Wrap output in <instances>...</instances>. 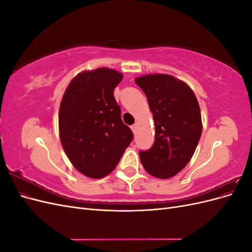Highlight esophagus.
<instances>
[{"label": "esophagus", "mask_w": 252, "mask_h": 252, "mask_svg": "<svg viewBox=\"0 0 252 252\" xmlns=\"http://www.w3.org/2000/svg\"><path fill=\"white\" fill-rule=\"evenodd\" d=\"M130 128H131L132 132H133V133H135V131H136V124H133V125L130 127Z\"/></svg>", "instance_id": "esophagus-1"}]
</instances>
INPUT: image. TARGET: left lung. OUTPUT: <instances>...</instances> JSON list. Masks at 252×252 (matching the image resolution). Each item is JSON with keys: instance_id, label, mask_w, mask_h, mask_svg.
Masks as SVG:
<instances>
[{"instance_id": "1", "label": "left lung", "mask_w": 252, "mask_h": 252, "mask_svg": "<svg viewBox=\"0 0 252 252\" xmlns=\"http://www.w3.org/2000/svg\"><path fill=\"white\" fill-rule=\"evenodd\" d=\"M134 81L146 94L156 127L154 145L140 150L142 165L156 178H171L188 164L200 141L199 103L187 84L172 75L148 74Z\"/></svg>"}]
</instances>
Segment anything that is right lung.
<instances>
[{
    "label": "right lung",
    "instance_id": "right-lung-1",
    "mask_svg": "<svg viewBox=\"0 0 252 252\" xmlns=\"http://www.w3.org/2000/svg\"><path fill=\"white\" fill-rule=\"evenodd\" d=\"M122 78L108 68L83 71L69 83L60 105L61 143L72 165L89 178L109 174L133 140L113 95Z\"/></svg>",
    "mask_w": 252,
    "mask_h": 252
}]
</instances>
